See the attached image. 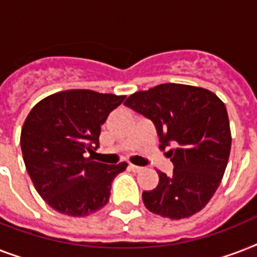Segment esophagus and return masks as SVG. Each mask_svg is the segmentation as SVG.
<instances>
[{"mask_svg": "<svg viewBox=\"0 0 257 257\" xmlns=\"http://www.w3.org/2000/svg\"><path fill=\"white\" fill-rule=\"evenodd\" d=\"M129 169H131L132 172H135V173H139V172H141L144 168H143V167H137V165L131 164L129 165Z\"/></svg>", "mask_w": 257, "mask_h": 257, "instance_id": "esophagus-1", "label": "esophagus"}]
</instances>
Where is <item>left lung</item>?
Wrapping results in <instances>:
<instances>
[{
  "label": "left lung",
  "mask_w": 257,
  "mask_h": 257,
  "mask_svg": "<svg viewBox=\"0 0 257 257\" xmlns=\"http://www.w3.org/2000/svg\"><path fill=\"white\" fill-rule=\"evenodd\" d=\"M124 104L155 124L161 149L175 147L167 152L173 175L157 172V187L143 192L145 207L172 220L201 211L219 188L231 152L223 101L204 88L161 84L133 93Z\"/></svg>",
  "instance_id": "obj_1"
}]
</instances>
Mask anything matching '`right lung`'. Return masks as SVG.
<instances>
[{"label":"right lung","mask_w":257,"mask_h":257,"mask_svg":"<svg viewBox=\"0 0 257 257\" xmlns=\"http://www.w3.org/2000/svg\"><path fill=\"white\" fill-rule=\"evenodd\" d=\"M124 98L73 89L46 97L28 114L20 141L24 163L54 211L81 217L109 201L113 179L128 164H101L92 153L100 147L101 125Z\"/></svg>","instance_id":"right-lung-1"}]
</instances>
